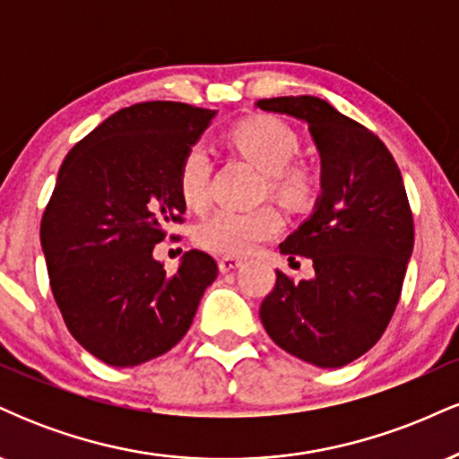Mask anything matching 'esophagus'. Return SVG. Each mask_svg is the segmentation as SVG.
I'll use <instances>...</instances> for the list:
<instances>
[{
	"label": "esophagus",
	"mask_w": 459,
	"mask_h": 459,
	"mask_svg": "<svg viewBox=\"0 0 459 459\" xmlns=\"http://www.w3.org/2000/svg\"><path fill=\"white\" fill-rule=\"evenodd\" d=\"M218 265H220V272L229 273V272L237 270V267H241V261L235 259V256H222V259L218 261Z\"/></svg>",
	"instance_id": "34e87169"
}]
</instances>
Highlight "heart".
Listing matches in <instances>:
<instances>
[{"instance_id": "b5f03b06", "label": "heart", "mask_w": 459, "mask_h": 459, "mask_svg": "<svg viewBox=\"0 0 459 459\" xmlns=\"http://www.w3.org/2000/svg\"><path fill=\"white\" fill-rule=\"evenodd\" d=\"M230 146L247 163L263 172L265 192L291 207H307L319 194V170L307 161H293L299 152V135L282 120L255 116L241 120L229 134ZM212 160L203 144L187 146L177 168V187L183 204L200 212L209 203ZM282 215L272 204L252 212L220 209L194 230L204 250L226 256H246L263 241L281 233Z\"/></svg>"}]
</instances>
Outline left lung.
Here are the masks:
<instances>
[{
    "mask_svg": "<svg viewBox=\"0 0 459 459\" xmlns=\"http://www.w3.org/2000/svg\"><path fill=\"white\" fill-rule=\"evenodd\" d=\"M256 108L307 120L321 155V198L281 244L313 261L310 281L276 270L259 315L278 347L321 368L350 365L380 341L414 246L397 161L373 131L317 97L261 99Z\"/></svg>",
    "mask_w": 459,
    "mask_h": 459,
    "instance_id": "8db88e82",
    "label": "left lung"
}]
</instances>
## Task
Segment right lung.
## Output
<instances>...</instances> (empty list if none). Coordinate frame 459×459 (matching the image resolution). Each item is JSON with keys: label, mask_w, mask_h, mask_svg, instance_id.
<instances>
[{"label": "right lung", "mask_w": 459, "mask_h": 459, "mask_svg": "<svg viewBox=\"0 0 459 459\" xmlns=\"http://www.w3.org/2000/svg\"><path fill=\"white\" fill-rule=\"evenodd\" d=\"M213 116L187 103H135L62 161L40 244L68 332L105 365L135 367L172 350L218 276L207 252H186L172 273L152 259L168 224L186 213L178 161Z\"/></svg>", "instance_id": "1"}]
</instances>
